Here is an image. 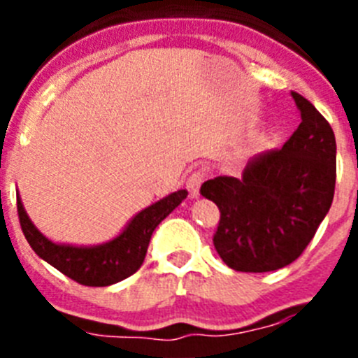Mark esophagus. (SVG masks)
<instances>
[{
    "instance_id": "1",
    "label": "esophagus",
    "mask_w": 358,
    "mask_h": 358,
    "mask_svg": "<svg viewBox=\"0 0 358 358\" xmlns=\"http://www.w3.org/2000/svg\"><path fill=\"white\" fill-rule=\"evenodd\" d=\"M204 177H206V173L202 172V170H195L188 177V181H186V188L189 189V195L194 199H197L199 194H201V185L204 182Z\"/></svg>"
}]
</instances>
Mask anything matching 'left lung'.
Here are the masks:
<instances>
[{"mask_svg":"<svg viewBox=\"0 0 358 358\" xmlns=\"http://www.w3.org/2000/svg\"><path fill=\"white\" fill-rule=\"evenodd\" d=\"M292 96L301 123L283 147L252 157L242 177L220 176L201 186L220 211L215 249L235 271L268 273L292 264L334 201L335 134L306 98Z\"/></svg>","mask_w":358,"mask_h":358,"instance_id":"1","label":"left lung"}]
</instances>
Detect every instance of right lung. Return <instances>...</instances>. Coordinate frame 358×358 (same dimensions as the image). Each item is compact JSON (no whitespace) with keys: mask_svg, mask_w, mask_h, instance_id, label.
I'll use <instances>...</instances> for the list:
<instances>
[{"mask_svg":"<svg viewBox=\"0 0 358 358\" xmlns=\"http://www.w3.org/2000/svg\"><path fill=\"white\" fill-rule=\"evenodd\" d=\"M186 195V189H179L161 199L136 215L122 235L96 248H73L50 242L30 222L19 195L17 215L24 238L37 256L80 285L107 287L132 276L141 267L154 229L185 201Z\"/></svg>","mask_w":358,"mask_h":358,"instance_id":"obj_1","label":"right lung"}]
</instances>
